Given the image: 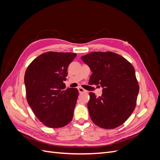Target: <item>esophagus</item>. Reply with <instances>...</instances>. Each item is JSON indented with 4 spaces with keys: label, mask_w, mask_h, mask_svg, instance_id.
<instances>
[{
    "label": "esophagus",
    "mask_w": 160,
    "mask_h": 160,
    "mask_svg": "<svg viewBox=\"0 0 160 160\" xmlns=\"http://www.w3.org/2000/svg\"><path fill=\"white\" fill-rule=\"evenodd\" d=\"M78 91H79V93H87V92H88L85 89H84L83 88H78Z\"/></svg>",
    "instance_id": "34e87169"
}]
</instances>
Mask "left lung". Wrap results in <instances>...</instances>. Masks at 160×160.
I'll return each mask as SVG.
<instances>
[{"mask_svg":"<svg viewBox=\"0 0 160 160\" xmlns=\"http://www.w3.org/2000/svg\"><path fill=\"white\" fill-rule=\"evenodd\" d=\"M93 73L89 84L101 86L103 93H89L88 108L98 126L107 129L126 122L137 103L139 87L133 66L122 56L108 52H91L81 57Z\"/></svg>","mask_w":160,"mask_h":160,"instance_id":"1","label":"left lung"}]
</instances>
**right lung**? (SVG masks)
<instances>
[{"instance_id":"add662e5","label":"right lung","mask_w":160,"mask_h":160,"mask_svg":"<svg viewBox=\"0 0 160 160\" xmlns=\"http://www.w3.org/2000/svg\"><path fill=\"white\" fill-rule=\"evenodd\" d=\"M76 53L49 51L28 66L25 74L27 100L37 118L45 126L59 128L73 117L79 91L65 89L67 68Z\"/></svg>"}]
</instances>
